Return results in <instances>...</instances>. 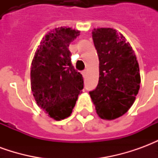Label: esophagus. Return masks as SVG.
<instances>
[{"label":"esophagus","mask_w":158,"mask_h":158,"mask_svg":"<svg viewBox=\"0 0 158 158\" xmlns=\"http://www.w3.org/2000/svg\"><path fill=\"white\" fill-rule=\"evenodd\" d=\"M82 74L84 77H85V76H86V74H87V70H84V71L82 72Z\"/></svg>","instance_id":"34e87169"}]
</instances>
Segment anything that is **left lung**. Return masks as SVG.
Returning <instances> with one entry per match:
<instances>
[{"label": "left lung", "instance_id": "8db88e82", "mask_svg": "<svg viewBox=\"0 0 158 158\" xmlns=\"http://www.w3.org/2000/svg\"><path fill=\"white\" fill-rule=\"evenodd\" d=\"M92 38L99 57V81L89 96L98 116L113 120L135 102L140 84L139 63L130 44L116 29H94Z\"/></svg>", "mask_w": 158, "mask_h": 158}]
</instances>
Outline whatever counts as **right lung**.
Instances as JSON below:
<instances>
[{
  "label": "right lung",
  "instance_id": "obj_1",
  "mask_svg": "<svg viewBox=\"0 0 158 158\" xmlns=\"http://www.w3.org/2000/svg\"><path fill=\"white\" fill-rule=\"evenodd\" d=\"M80 31L56 28L45 35L36 50L30 70V82L37 105L56 121L71 115L84 88L82 74L71 62L70 43Z\"/></svg>",
  "mask_w": 158,
  "mask_h": 158
}]
</instances>
